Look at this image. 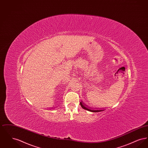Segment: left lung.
I'll return each mask as SVG.
<instances>
[{
    "instance_id": "1",
    "label": "left lung",
    "mask_w": 148,
    "mask_h": 148,
    "mask_svg": "<svg viewBox=\"0 0 148 148\" xmlns=\"http://www.w3.org/2000/svg\"><path fill=\"white\" fill-rule=\"evenodd\" d=\"M80 104L81 106H82L84 109L86 110H88V111H90V112H99L101 111V110H92V109H88V107H86V106H85L82 101H81V102L80 103Z\"/></svg>"
}]
</instances>
